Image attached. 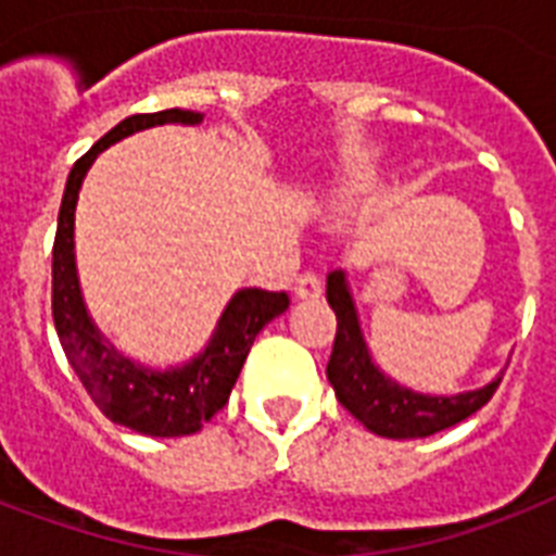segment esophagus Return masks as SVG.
Instances as JSON below:
<instances>
[{
  "label": "esophagus",
  "mask_w": 556,
  "mask_h": 556,
  "mask_svg": "<svg viewBox=\"0 0 556 556\" xmlns=\"http://www.w3.org/2000/svg\"><path fill=\"white\" fill-rule=\"evenodd\" d=\"M320 294H323V282L317 274L305 270V274H300V277H296V282H294L296 300H317Z\"/></svg>",
  "instance_id": "1"
}]
</instances>
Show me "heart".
Here are the masks:
<instances>
[{
    "label": "heart",
    "mask_w": 556,
    "mask_h": 556,
    "mask_svg": "<svg viewBox=\"0 0 556 556\" xmlns=\"http://www.w3.org/2000/svg\"><path fill=\"white\" fill-rule=\"evenodd\" d=\"M371 185H369V178L361 176V173H355V176H346L343 181H340L334 190H331V204L340 210H349V207H355V204H361V201L369 195Z\"/></svg>",
    "instance_id": "heart-1"
}]
</instances>
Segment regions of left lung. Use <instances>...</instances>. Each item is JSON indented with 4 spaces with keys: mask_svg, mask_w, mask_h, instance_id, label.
<instances>
[{
    "mask_svg": "<svg viewBox=\"0 0 556 556\" xmlns=\"http://www.w3.org/2000/svg\"><path fill=\"white\" fill-rule=\"evenodd\" d=\"M326 300L338 317V334H334L326 375L340 404L375 435L427 439L432 432L447 430L453 424L465 421L476 409H482L500 387L502 375H496L482 389H470L458 395H424L401 387L371 361L346 270H331L326 279Z\"/></svg>",
    "mask_w": 556,
    "mask_h": 556,
    "instance_id": "obj_1",
    "label": "left lung"
}]
</instances>
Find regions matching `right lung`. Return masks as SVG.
Returning a JSON list of instances; mask_svg holds the SVG:
<instances>
[{
    "mask_svg": "<svg viewBox=\"0 0 556 556\" xmlns=\"http://www.w3.org/2000/svg\"><path fill=\"white\" fill-rule=\"evenodd\" d=\"M201 121L204 115L190 109H164V112L121 121L74 164L56 216L51 312H54L60 346L91 401L100 406V413L109 421L152 439H176V435L199 432L227 404L256 334L288 308L286 291L239 288L218 317L207 346L187 364L169 369H152L121 355L115 343H109L91 320L80 291L77 260H74V210L80 199L83 178L100 152L132 132L164 124L199 126Z\"/></svg>",
    "mask_w": 556,
    "mask_h": 556,
    "instance_id": "add662e5",
    "label": "right lung"
}]
</instances>
